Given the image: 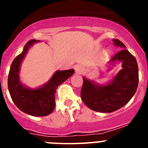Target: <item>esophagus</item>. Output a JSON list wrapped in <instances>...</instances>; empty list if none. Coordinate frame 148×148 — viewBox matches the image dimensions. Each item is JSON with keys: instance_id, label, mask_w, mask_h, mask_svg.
I'll return each instance as SVG.
<instances>
[{"instance_id": "1", "label": "esophagus", "mask_w": 148, "mask_h": 148, "mask_svg": "<svg viewBox=\"0 0 148 148\" xmlns=\"http://www.w3.org/2000/svg\"><path fill=\"white\" fill-rule=\"evenodd\" d=\"M75 72H76L77 73H78V74H82V73H84V71L83 66H80V65H77V66H75Z\"/></svg>"}]
</instances>
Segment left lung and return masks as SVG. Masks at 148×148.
Instances as JSON below:
<instances>
[{"instance_id":"1","label":"left lung","mask_w":148,"mask_h":148,"mask_svg":"<svg viewBox=\"0 0 148 148\" xmlns=\"http://www.w3.org/2000/svg\"><path fill=\"white\" fill-rule=\"evenodd\" d=\"M117 47L122 48L110 60L122 63V69L113 81L106 85L97 84L83 78L81 97L90 109L101 113H111L122 108L132 99L138 87V68L135 57L126 49L121 40L113 39Z\"/></svg>"}]
</instances>
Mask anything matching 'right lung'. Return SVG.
I'll return each instance as SVG.
<instances>
[{
	"instance_id": "obj_1",
	"label": "right lung",
	"mask_w": 148,
	"mask_h": 148,
	"mask_svg": "<svg viewBox=\"0 0 148 148\" xmlns=\"http://www.w3.org/2000/svg\"><path fill=\"white\" fill-rule=\"evenodd\" d=\"M38 40H29L23 50L12 63L8 76V89L17 108L23 113L33 116H45L50 114L56 106L55 95L56 89L74 73V70L56 71L47 83L38 89H30L23 86L19 79L21 61L27 51Z\"/></svg>"
}]
</instances>
